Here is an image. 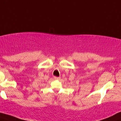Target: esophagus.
<instances>
[{"mask_svg":"<svg viewBox=\"0 0 121 121\" xmlns=\"http://www.w3.org/2000/svg\"><path fill=\"white\" fill-rule=\"evenodd\" d=\"M54 78L55 80H59V79H60V77H54Z\"/></svg>","mask_w":121,"mask_h":121,"instance_id":"34e87169","label":"esophagus"}]
</instances>
